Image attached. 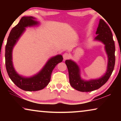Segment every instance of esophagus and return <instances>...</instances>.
<instances>
[{"mask_svg": "<svg viewBox=\"0 0 121 121\" xmlns=\"http://www.w3.org/2000/svg\"><path fill=\"white\" fill-rule=\"evenodd\" d=\"M63 57L64 60H66V59H68L69 58V54L68 53H64L63 55Z\"/></svg>", "mask_w": 121, "mask_h": 121, "instance_id": "obj_1", "label": "esophagus"}]
</instances>
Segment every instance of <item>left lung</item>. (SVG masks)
<instances>
[{"label": "left lung", "instance_id": "8db88e82", "mask_svg": "<svg viewBox=\"0 0 121 121\" xmlns=\"http://www.w3.org/2000/svg\"><path fill=\"white\" fill-rule=\"evenodd\" d=\"M96 34L97 35L95 39L101 41L105 44V49L108 56L107 70L103 77L96 80L84 81L80 78L77 64L71 60H66L65 62L68 70L70 84L73 88L79 91L89 92L100 88L108 81L115 67V42L110 28L104 20H100Z\"/></svg>", "mask_w": 121, "mask_h": 121}]
</instances>
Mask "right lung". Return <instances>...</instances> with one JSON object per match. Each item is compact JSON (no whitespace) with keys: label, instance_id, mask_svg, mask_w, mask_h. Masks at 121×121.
<instances>
[{"label":"right lung","instance_id":"add662e5","mask_svg":"<svg viewBox=\"0 0 121 121\" xmlns=\"http://www.w3.org/2000/svg\"><path fill=\"white\" fill-rule=\"evenodd\" d=\"M34 19L35 18L32 16H24L21 18L18 24L13 28L8 37L5 54L6 69L9 78L17 87L28 91H35L44 89L50 82L53 69L59 63L62 62L63 59L61 55L52 58L39 74L30 78H23L16 73L12 63L13 47L24 31L25 27L38 24Z\"/></svg>","mask_w":121,"mask_h":121}]
</instances>
